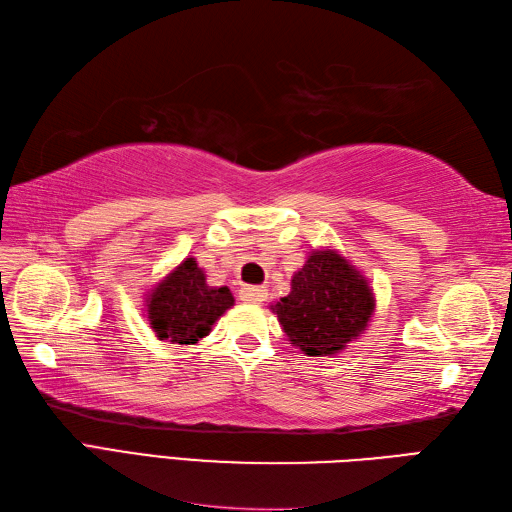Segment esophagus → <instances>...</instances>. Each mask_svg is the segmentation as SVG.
I'll use <instances>...</instances> for the list:
<instances>
[{
	"label": "esophagus",
	"mask_w": 512,
	"mask_h": 512,
	"mask_svg": "<svg viewBox=\"0 0 512 512\" xmlns=\"http://www.w3.org/2000/svg\"><path fill=\"white\" fill-rule=\"evenodd\" d=\"M239 297L245 304H260V302H265L267 289L265 286H243V289L239 291Z\"/></svg>",
	"instance_id": "1"
}]
</instances>
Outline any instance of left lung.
I'll return each instance as SVG.
<instances>
[{
    "mask_svg": "<svg viewBox=\"0 0 512 512\" xmlns=\"http://www.w3.org/2000/svg\"><path fill=\"white\" fill-rule=\"evenodd\" d=\"M289 341L308 356L345 350L369 326L376 297L367 278L334 249H315L291 293L271 306Z\"/></svg>",
    "mask_w": 512,
    "mask_h": 512,
    "instance_id": "obj_1",
    "label": "left lung"
}]
</instances>
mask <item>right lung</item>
Masks as SVG:
<instances>
[{
	"label": "right lung",
	"mask_w": 512,
	"mask_h": 512,
	"mask_svg": "<svg viewBox=\"0 0 512 512\" xmlns=\"http://www.w3.org/2000/svg\"><path fill=\"white\" fill-rule=\"evenodd\" d=\"M145 306L149 326L160 341L193 345L234 306V297L228 286H208L197 260L184 258L147 293Z\"/></svg>",
	"instance_id": "1"
}]
</instances>
